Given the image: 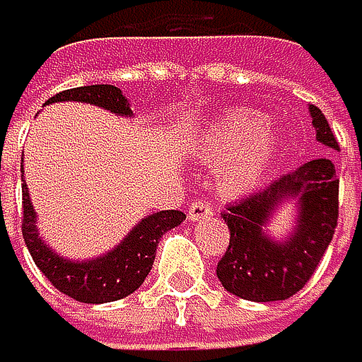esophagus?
I'll list each match as a JSON object with an SVG mask.
<instances>
[{"instance_id": "1", "label": "esophagus", "mask_w": 362, "mask_h": 362, "mask_svg": "<svg viewBox=\"0 0 362 362\" xmlns=\"http://www.w3.org/2000/svg\"><path fill=\"white\" fill-rule=\"evenodd\" d=\"M211 216H214V209L209 202L194 200L189 205V221H202V218H211Z\"/></svg>"}]
</instances>
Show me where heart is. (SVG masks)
Wrapping results in <instances>:
<instances>
[{
    "label": "heart",
    "instance_id": "1",
    "mask_svg": "<svg viewBox=\"0 0 362 362\" xmlns=\"http://www.w3.org/2000/svg\"><path fill=\"white\" fill-rule=\"evenodd\" d=\"M279 135L255 110H236L211 121L191 141V153L218 162V187L227 196L250 194L268 173Z\"/></svg>",
    "mask_w": 362,
    "mask_h": 362
}]
</instances>
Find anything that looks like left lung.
Wrapping results in <instances>:
<instances>
[{
	"label": "left lung",
	"mask_w": 362,
	"mask_h": 362,
	"mask_svg": "<svg viewBox=\"0 0 362 362\" xmlns=\"http://www.w3.org/2000/svg\"><path fill=\"white\" fill-rule=\"evenodd\" d=\"M315 139L338 151V141L320 107L308 105ZM286 199H295L298 221L286 239H272L267 221ZM230 245L218 261L216 275L225 291L250 302L288 300L325 257L338 225V177L327 157L306 162L281 175L268 189L230 205L223 214Z\"/></svg>",
	"instance_id": "1"
}]
</instances>
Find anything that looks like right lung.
I'll return each mask as SVG.
<instances>
[{"label":"right lung","mask_w":362,"mask_h":362,"mask_svg":"<svg viewBox=\"0 0 362 362\" xmlns=\"http://www.w3.org/2000/svg\"><path fill=\"white\" fill-rule=\"evenodd\" d=\"M60 101H78L98 105L103 110H110L119 117H130L132 110L124 92L115 85H87V87H74V90L58 92L51 96L49 103ZM22 236L24 243L31 252L35 266L45 272V277L54 284V286L74 297L76 302L85 304H103L115 302L121 297H128L135 293L146 275L153 268L155 250L164 232L173 230L187 216L177 209H164L151 214V216L141 218L132 232L121 241L117 247H112L103 257L85 259V261H69L65 257L56 255V250H51L42 236H37L35 227V209L33 202L28 198V189L22 185Z\"/></svg>","instance_id":"right-lung-1"}]
</instances>
